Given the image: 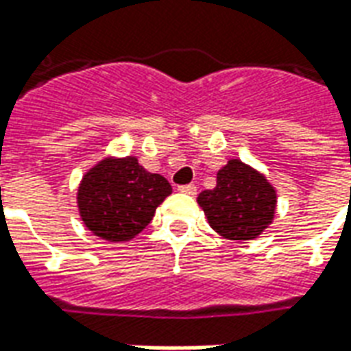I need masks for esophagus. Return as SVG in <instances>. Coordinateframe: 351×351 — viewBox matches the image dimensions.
<instances>
[{
	"instance_id": "esophagus-1",
	"label": "esophagus",
	"mask_w": 351,
	"mask_h": 351,
	"mask_svg": "<svg viewBox=\"0 0 351 351\" xmlns=\"http://www.w3.org/2000/svg\"><path fill=\"white\" fill-rule=\"evenodd\" d=\"M178 190L182 191V193H188V195H195V193H197V188H195L193 184H186V186H180Z\"/></svg>"
}]
</instances>
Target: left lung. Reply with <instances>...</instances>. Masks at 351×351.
Returning <instances> with one entry per match:
<instances>
[{
  "mask_svg": "<svg viewBox=\"0 0 351 351\" xmlns=\"http://www.w3.org/2000/svg\"><path fill=\"white\" fill-rule=\"evenodd\" d=\"M276 190L263 173L241 160H229L216 175V188L199 193L208 226L229 241H254L276 214Z\"/></svg>",
  "mask_w": 351,
  "mask_h": 351,
  "instance_id": "8db88e82",
  "label": "left lung"
}]
</instances>
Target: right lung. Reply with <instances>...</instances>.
<instances>
[{
  "label": "right lung",
  "instance_id": "add662e5",
  "mask_svg": "<svg viewBox=\"0 0 351 351\" xmlns=\"http://www.w3.org/2000/svg\"><path fill=\"white\" fill-rule=\"evenodd\" d=\"M171 191L167 178L148 173L135 156H107L82 176L77 206L93 235L107 243H128L152 221Z\"/></svg>",
  "mask_w": 351,
  "mask_h": 351
}]
</instances>
